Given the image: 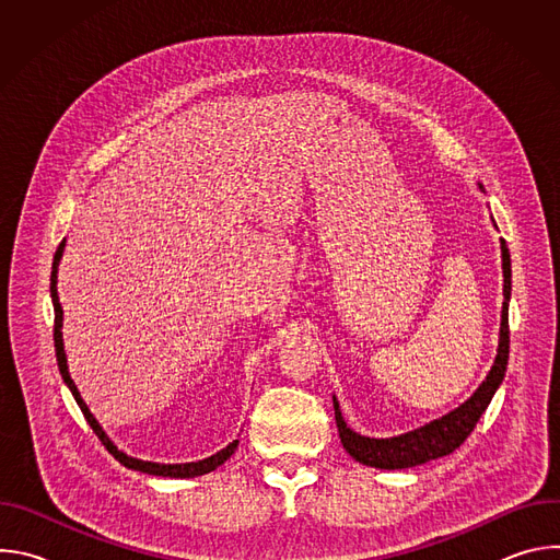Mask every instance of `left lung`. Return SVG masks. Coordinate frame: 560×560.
<instances>
[{
	"mask_svg": "<svg viewBox=\"0 0 560 560\" xmlns=\"http://www.w3.org/2000/svg\"><path fill=\"white\" fill-rule=\"evenodd\" d=\"M478 188L483 190V186L478 184ZM501 255H503V312H501V337H499V352L494 359V365L486 381L478 385V389L467 398L463 406L452 410L450 415L412 430L401 436H392V439H370L361 436L354 430L348 428V423L341 417L339 401L335 396V419L339 428L341 443L346 452L370 467L378 469H406L415 467L441 456L452 454L460 443L469 436V432L476 428L478 419L488 410L494 392L503 383L505 370H508V357H510V324H508V305H510V294H512V261H510V250L505 242H501Z\"/></svg>",
	"mask_w": 560,
	"mask_h": 560,
	"instance_id": "1",
	"label": "left lung"
}]
</instances>
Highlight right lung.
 <instances>
[{"label": "right lung", "instance_id": "1", "mask_svg": "<svg viewBox=\"0 0 560 560\" xmlns=\"http://www.w3.org/2000/svg\"><path fill=\"white\" fill-rule=\"evenodd\" d=\"M63 246H66V238L59 244L55 257H52V272H50V296H52V307H55V330H52V339H55V354H57V365H59V372H61V378L63 383L70 387L72 396L77 406L82 408L89 425L93 428V432L100 436V441L104 443V447L128 469H137V471H143V474H152V476H168V478H195V476H201V474H208L212 469H217L219 465H223L236 450L238 441H232L230 445H225L221 452L203 458V460H197V463H152V460H141V458H132L128 456L126 452L117 450V445L108 439V434L102 430V425L97 423V419L91 415L89 406L84 404L82 394H79L74 381L70 378L68 374V363H66V352H63V339H61V322H63V310H61V303H59V294H57V268H59V261H61V255H63Z\"/></svg>", "mask_w": 560, "mask_h": 560}]
</instances>
